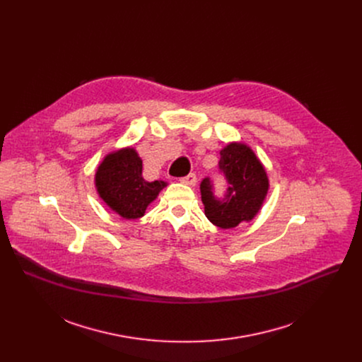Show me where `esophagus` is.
<instances>
[{
    "label": "esophagus",
    "instance_id": "obj_1",
    "mask_svg": "<svg viewBox=\"0 0 362 362\" xmlns=\"http://www.w3.org/2000/svg\"><path fill=\"white\" fill-rule=\"evenodd\" d=\"M180 182H182V183H185V185H190V186H193V185H196L197 177H196V175H194V173H189L187 176H183V177L180 179Z\"/></svg>",
    "mask_w": 362,
    "mask_h": 362
}]
</instances>
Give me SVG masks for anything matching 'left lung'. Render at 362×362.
I'll return each mask as SVG.
<instances>
[{
	"instance_id": "left-lung-1",
	"label": "left lung",
	"mask_w": 362,
	"mask_h": 362,
	"mask_svg": "<svg viewBox=\"0 0 362 362\" xmlns=\"http://www.w3.org/2000/svg\"><path fill=\"white\" fill-rule=\"evenodd\" d=\"M219 175L226 180L223 196L215 194L209 176L200 182L204 215L222 229L250 221L261 209L268 192V176L255 153L245 144L230 143L221 150Z\"/></svg>"
}]
</instances>
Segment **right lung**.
I'll list each match as a JSON object with an SVG mask.
<instances>
[{"label": "right lung", "instance_id": "right-lung-1", "mask_svg": "<svg viewBox=\"0 0 362 362\" xmlns=\"http://www.w3.org/2000/svg\"><path fill=\"white\" fill-rule=\"evenodd\" d=\"M141 169L136 150L123 148L106 156L95 173L100 197L126 219L141 218L148 203L166 186L162 180L146 182Z\"/></svg>", "mask_w": 362, "mask_h": 362}]
</instances>
